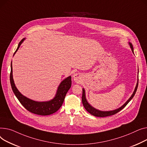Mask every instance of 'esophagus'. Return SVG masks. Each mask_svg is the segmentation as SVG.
Here are the masks:
<instances>
[{"mask_svg":"<svg viewBox=\"0 0 147 147\" xmlns=\"http://www.w3.org/2000/svg\"><path fill=\"white\" fill-rule=\"evenodd\" d=\"M73 78L76 83H81L82 79V75L81 73H76L73 75Z\"/></svg>","mask_w":147,"mask_h":147,"instance_id":"esophagus-1","label":"esophagus"}]
</instances>
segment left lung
I'll return each instance as SVG.
<instances>
[{
	"label": "left lung",
	"instance_id": "left-lung-1",
	"mask_svg": "<svg viewBox=\"0 0 147 147\" xmlns=\"http://www.w3.org/2000/svg\"><path fill=\"white\" fill-rule=\"evenodd\" d=\"M129 46H130V47L133 53H134V48H133V46L132 45L131 42H129ZM138 80L137 83H136V85L135 87V90L132 94V96H131V97L129 98L127 101L123 105H122L121 107H119V109H117L116 110H111V111H100L99 110H97L96 109H95L94 107H93L92 106H91L88 102L87 101V99H86V97H85V91L84 90V88H82V102L84 107H85V109H86L88 113H90L91 115L94 116H97V117H107V116H111L116 114L117 113H118L119 111H120V110H122L127 104L128 102L130 101L132 98L134 97V96H135V94L136 93V91L137 90L138 88Z\"/></svg>",
	"mask_w": 147,
	"mask_h": 147
}]
</instances>
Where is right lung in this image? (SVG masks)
<instances>
[{"mask_svg":"<svg viewBox=\"0 0 147 147\" xmlns=\"http://www.w3.org/2000/svg\"><path fill=\"white\" fill-rule=\"evenodd\" d=\"M25 38H23L19 43L17 49L15 51L13 55L20 48L22 42ZM10 82L11 87L15 96L21 102V104L28 111L34 114H36L41 116H47L53 114L56 112L62 106L64 101L66 93L70 89L72 84L71 76L67 77L60 84L58 87L55 97L48 101H36L31 100L24 96L16 88L15 85L13 75H12V65H11V74H10Z\"/></svg>","mask_w":147,"mask_h":147,"instance_id":"1","label":"right lung"}]
</instances>
